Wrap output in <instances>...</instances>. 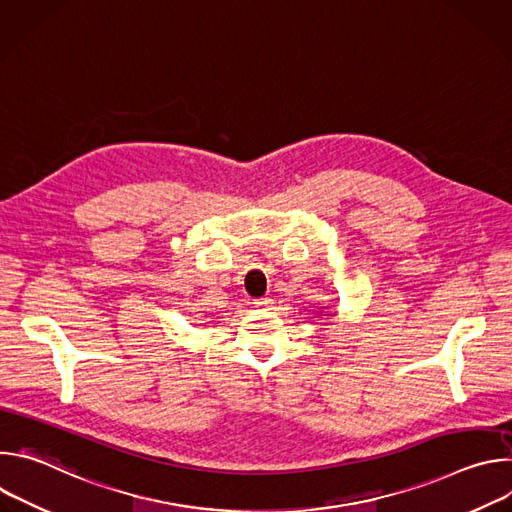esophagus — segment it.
<instances>
[{
    "label": "esophagus",
    "mask_w": 512,
    "mask_h": 512,
    "mask_svg": "<svg viewBox=\"0 0 512 512\" xmlns=\"http://www.w3.org/2000/svg\"><path fill=\"white\" fill-rule=\"evenodd\" d=\"M273 304V300L269 298V296H265V298H257V300H253V306L255 308H267V306H271Z\"/></svg>",
    "instance_id": "34e87169"
}]
</instances>
